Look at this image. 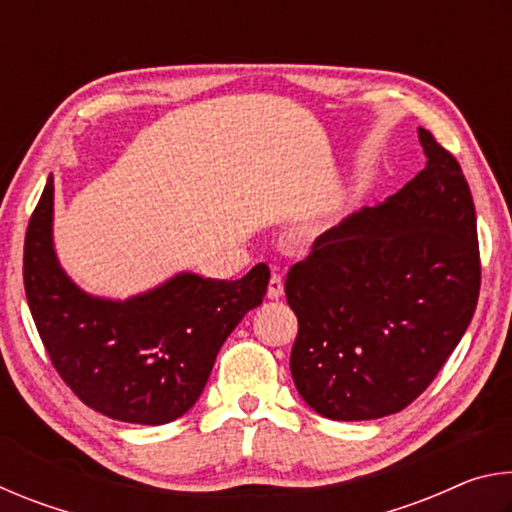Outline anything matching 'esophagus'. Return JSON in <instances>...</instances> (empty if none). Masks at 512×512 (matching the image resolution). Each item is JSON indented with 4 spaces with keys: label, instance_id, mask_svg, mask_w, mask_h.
Wrapping results in <instances>:
<instances>
[{
    "label": "esophagus",
    "instance_id": "esophagus-1",
    "mask_svg": "<svg viewBox=\"0 0 512 512\" xmlns=\"http://www.w3.org/2000/svg\"><path fill=\"white\" fill-rule=\"evenodd\" d=\"M266 296H268V300H280L284 296V282L280 275H271V280H268Z\"/></svg>",
    "mask_w": 512,
    "mask_h": 512
}]
</instances>
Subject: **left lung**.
Instances as JSON below:
<instances>
[{
	"mask_svg": "<svg viewBox=\"0 0 512 512\" xmlns=\"http://www.w3.org/2000/svg\"><path fill=\"white\" fill-rule=\"evenodd\" d=\"M424 167L323 232L284 282L298 316L291 375L329 420L409 406L463 339L481 287L476 214L456 158L418 128Z\"/></svg>",
	"mask_w": 512,
	"mask_h": 512,
	"instance_id": "1",
	"label": "left lung"
}]
</instances>
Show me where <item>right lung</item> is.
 <instances>
[{
  "label": "right lung",
  "mask_w": 512,
  "mask_h": 512,
  "mask_svg": "<svg viewBox=\"0 0 512 512\" xmlns=\"http://www.w3.org/2000/svg\"><path fill=\"white\" fill-rule=\"evenodd\" d=\"M268 277L266 264L232 282L183 271L126 300L92 296L58 262L54 176L24 239V291L58 375L90 409L151 427L196 404L225 339L262 305Z\"/></svg>",
  "instance_id": "add662e5"
}]
</instances>
